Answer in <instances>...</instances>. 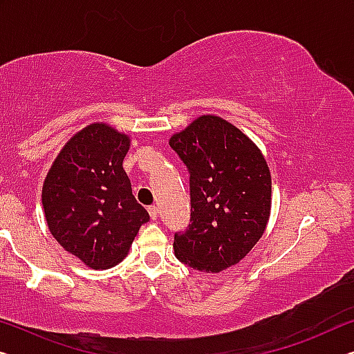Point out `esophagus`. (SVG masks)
Instances as JSON below:
<instances>
[{
	"mask_svg": "<svg viewBox=\"0 0 354 354\" xmlns=\"http://www.w3.org/2000/svg\"><path fill=\"white\" fill-rule=\"evenodd\" d=\"M147 211H149V216H151V219H157L159 218V207H156V205H151L149 208H147Z\"/></svg>",
	"mask_w": 354,
	"mask_h": 354,
	"instance_id": "obj_1",
	"label": "esophagus"
}]
</instances>
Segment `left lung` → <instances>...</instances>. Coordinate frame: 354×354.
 Masks as SVG:
<instances>
[{
	"label": "left lung",
	"instance_id": "1",
	"mask_svg": "<svg viewBox=\"0 0 354 354\" xmlns=\"http://www.w3.org/2000/svg\"><path fill=\"white\" fill-rule=\"evenodd\" d=\"M186 165L191 221L175 234V256L218 273L252 250L270 214L267 162L246 135L218 115H202L170 140Z\"/></svg>",
	"mask_w": 354,
	"mask_h": 354
}]
</instances>
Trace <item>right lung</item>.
<instances>
[{"instance_id": "obj_1", "label": "right lung", "mask_w": 354, "mask_h": 354, "mask_svg": "<svg viewBox=\"0 0 354 354\" xmlns=\"http://www.w3.org/2000/svg\"><path fill=\"white\" fill-rule=\"evenodd\" d=\"M129 143L109 125L86 127L63 147L42 187L50 234L92 268L122 261L149 221L122 168Z\"/></svg>"}]
</instances>
